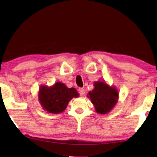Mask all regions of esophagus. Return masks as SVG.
I'll return each instance as SVG.
<instances>
[{
    "instance_id": "34e87169",
    "label": "esophagus",
    "mask_w": 157,
    "mask_h": 157,
    "mask_svg": "<svg viewBox=\"0 0 157 157\" xmlns=\"http://www.w3.org/2000/svg\"><path fill=\"white\" fill-rule=\"evenodd\" d=\"M79 94H80L82 96L84 95L85 94V90H84V88H79Z\"/></svg>"
}]
</instances>
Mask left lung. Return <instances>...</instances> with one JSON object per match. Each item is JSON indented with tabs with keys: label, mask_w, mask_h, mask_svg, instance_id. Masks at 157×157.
<instances>
[{
	"label": "left lung",
	"mask_w": 157,
	"mask_h": 157,
	"mask_svg": "<svg viewBox=\"0 0 157 157\" xmlns=\"http://www.w3.org/2000/svg\"><path fill=\"white\" fill-rule=\"evenodd\" d=\"M94 89L88 92L87 96L94 105L96 113L101 115L108 114L118 102V90L114 86H109L103 81L94 82Z\"/></svg>",
	"instance_id": "8db88e82"
}]
</instances>
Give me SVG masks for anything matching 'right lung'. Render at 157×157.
I'll return each instance as SVG.
<instances>
[{"instance_id": "right-lung-1", "label": "right lung", "mask_w": 157, "mask_h": 157, "mask_svg": "<svg viewBox=\"0 0 157 157\" xmlns=\"http://www.w3.org/2000/svg\"><path fill=\"white\" fill-rule=\"evenodd\" d=\"M79 96L75 88H67L65 84L58 82L50 87L44 85L40 86L38 101L47 113L59 114L65 111L73 98Z\"/></svg>"}]
</instances>
